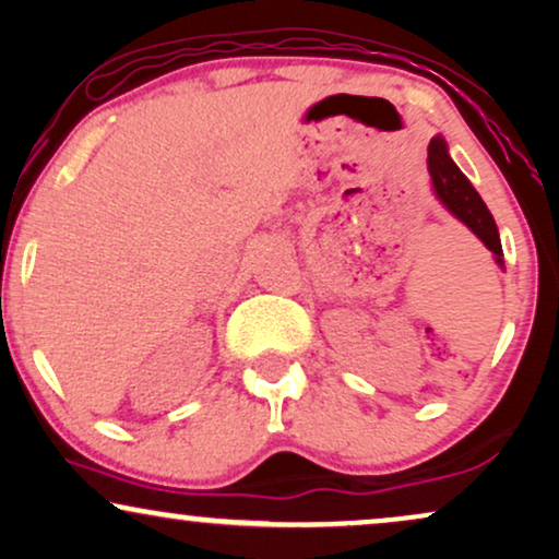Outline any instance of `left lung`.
Masks as SVG:
<instances>
[{"instance_id":"left-lung-1","label":"left lung","mask_w":559,"mask_h":559,"mask_svg":"<svg viewBox=\"0 0 559 559\" xmlns=\"http://www.w3.org/2000/svg\"><path fill=\"white\" fill-rule=\"evenodd\" d=\"M427 168L431 176V189H435L437 199L444 204L452 217H457L486 248L493 252L496 263L503 267V250H501V237H498V227L493 222V214L488 212L486 202L480 199V193L475 191V186L467 181V176L455 166V160L450 158L448 143L442 138H435L429 143L427 151Z\"/></svg>"}]
</instances>
